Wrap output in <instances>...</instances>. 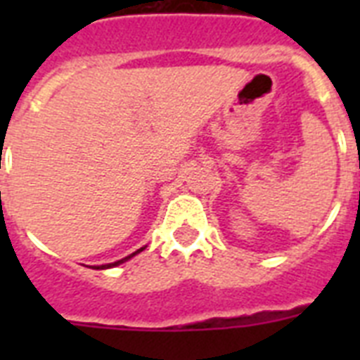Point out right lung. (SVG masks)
Here are the masks:
<instances>
[{
	"label": "right lung",
	"instance_id": "1",
	"mask_svg": "<svg viewBox=\"0 0 360 360\" xmlns=\"http://www.w3.org/2000/svg\"><path fill=\"white\" fill-rule=\"evenodd\" d=\"M143 250V248H140V250H136L134 254H130V256H127V257H123V259H120V262H114V263H108V265H101V267H95V269H110V267H115V265H120V263H123V262H127V259H130V257L132 256H136V254H138V252H141Z\"/></svg>",
	"mask_w": 360,
	"mask_h": 360
}]
</instances>
